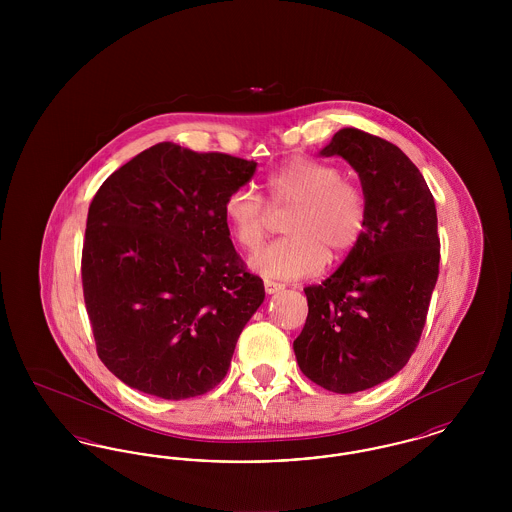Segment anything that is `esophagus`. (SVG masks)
Returning a JSON list of instances; mask_svg holds the SVG:
<instances>
[{
    "mask_svg": "<svg viewBox=\"0 0 512 512\" xmlns=\"http://www.w3.org/2000/svg\"><path fill=\"white\" fill-rule=\"evenodd\" d=\"M280 290H284V284L274 282V280H265V292L276 293L280 292Z\"/></svg>",
    "mask_w": 512,
    "mask_h": 512,
    "instance_id": "1",
    "label": "esophagus"
}]
</instances>
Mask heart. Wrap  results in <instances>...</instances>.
Masks as SVG:
<instances>
[{"mask_svg":"<svg viewBox=\"0 0 512 512\" xmlns=\"http://www.w3.org/2000/svg\"><path fill=\"white\" fill-rule=\"evenodd\" d=\"M286 211L282 228L290 236L251 259L257 272L286 280L315 276L326 267L328 253L334 261L347 257L361 242L368 220L363 186L341 176L340 167L311 157H292L270 172L265 197L238 188L224 201L230 234L245 251L259 249L272 226V213Z\"/></svg>","mask_w":512,"mask_h":512,"instance_id":"heart-1","label":"heart"}]
</instances>
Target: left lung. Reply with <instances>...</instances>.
Here are the masks:
<instances>
[{"instance_id":"1","label":"left lung","mask_w":512,"mask_h":512,"mask_svg":"<svg viewBox=\"0 0 512 512\" xmlns=\"http://www.w3.org/2000/svg\"><path fill=\"white\" fill-rule=\"evenodd\" d=\"M359 172L366 230L341 267L305 288L309 315L293 351L324 390L357 393L397 374L420 341L439 274L434 195L388 140L341 128L320 151Z\"/></svg>"}]
</instances>
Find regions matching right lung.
Returning a JSON list of instances; mask_svg holds the SVG:
<instances>
[{"mask_svg": "<svg viewBox=\"0 0 512 512\" xmlns=\"http://www.w3.org/2000/svg\"><path fill=\"white\" fill-rule=\"evenodd\" d=\"M255 163L161 142L113 172L86 220L82 290L101 363L163 399L219 386L265 299L230 240L224 201Z\"/></svg>", "mask_w": 512, "mask_h": 512, "instance_id": "1", "label": "right lung"}]
</instances>
